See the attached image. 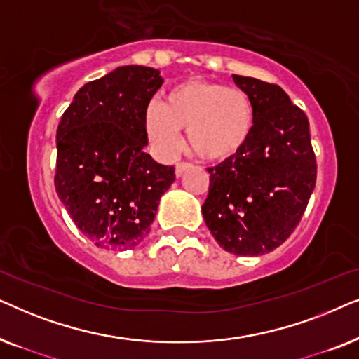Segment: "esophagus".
<instances>
[{
    "label": "esophagus",
    "instance_id": "obj_1",
    "mask_svg": "<svg viewBox=\"0 0 359 359\" xmlns=\"http://www.w3.org/2000/svg\"><path fill=\"white\" fill-rule=\"evenodd\" d=\"M188 168H191V165L189 163H186V161H180L178 165H176V168H175V173H176V176H181L184 173L186 170Z\"/></svg>",
    "mask_w": 359,
    "mask_h": 359
}]
</instances>
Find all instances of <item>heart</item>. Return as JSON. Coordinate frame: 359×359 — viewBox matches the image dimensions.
<instances>
[{
	"mask_svg": "<svg viewBox=\"0 0 359 359\" xmlns=\"http://www.w3.org/2000/svg\"><path fill=\"white\" fill-rule=\"evenodd\" d=\"M144 126L161 154H173L181 142L180 130H186L194 155L205 161H225L242 154L252 140L255 107L238 88L186 80L166 93L163 106L149 104Z\"/></svg>",
	"mask_w": 359,
	"mask_h": 359,
	"instance_id": "b5f03b06",
	"label": "heart"
}]
</instances>
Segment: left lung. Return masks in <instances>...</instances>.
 I'll return each mask as SVG.
<instances>
[{"label":"left lung","instance_id":"8db88e82","mask_svg":"<svg viewBox=\"0 0 359 359\" xmlns=\"http://www.w3.org/2000/svg\"><path fill=\"white\" fill-rule=\"evenodd\" d=\"M255 107V130L242 154L208 168L203 215L225 252L269 253L294 232L317 180L306 112L281 86L233 75Z\"/></svg>","mask_w":359,"mask_h":359}]
</instances>
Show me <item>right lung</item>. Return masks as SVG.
I'll return each instance as SVG.
<instances>
[{"mask_svg":"<svg viewBox=\"0 0 359 359\" xmlns=\"http://www.w3.org/2000/svg\"><path fill=\"white\" fill-rule=\"evenodd\" d=\"M161 83L155 68H116L80 88L58 124L57 194L80 232L100 248L139 245L175 181V166L144 151V114Z\"/></svg>","mask_w":359,"mask_h":359,"instance_id":"add662e5","label":"right lung"}]
</instances>
